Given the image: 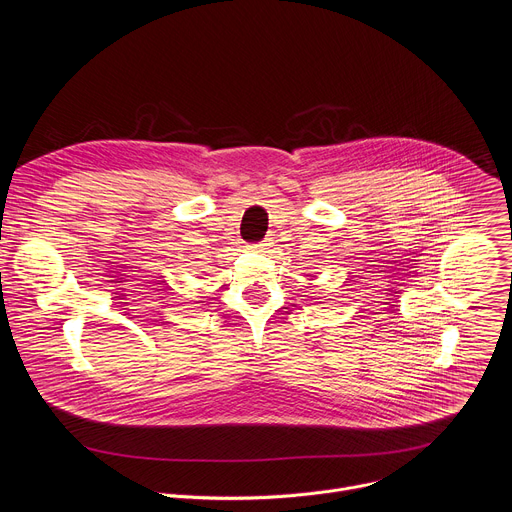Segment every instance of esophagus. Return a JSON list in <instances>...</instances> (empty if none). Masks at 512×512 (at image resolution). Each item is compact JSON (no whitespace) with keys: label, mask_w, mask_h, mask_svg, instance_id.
I'll return each mask as SVG.
<instances>
[{"label":"esophagus","mask_w":512,"mask_h":512,"mask_svg":"<svg viewBox=\"0 0 512 512\" xmlns=\"http://www.w3.org/2000/svg\"><path fill=\"white\" fill-rule=\"evenodd\" d=\"M263 247H267V245H265V243H261V245H253L251 249H263Z\"/></svg>","instance_id":"obj_1"}]
</instances>
